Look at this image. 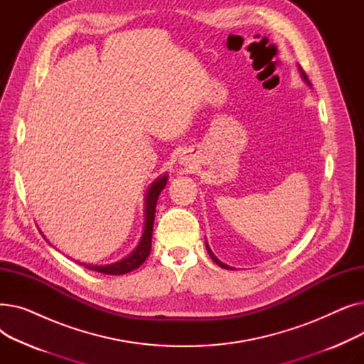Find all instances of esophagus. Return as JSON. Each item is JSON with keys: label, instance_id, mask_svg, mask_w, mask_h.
I'll list each match as a JSON object with an SVG mask.
<instances>
[{"label": "esophagus", "instance_id": "1", "mask_svg": "<svg viewBox=\"0 0 364 364\" xmlns=\"http://www.w3.org/2000/svg\"><path fill=\"white\" fill-rule=\"evenodd\" d=\"M181 164H183V165H188V164H190L188 156H183V158H181Z\"/></svg>", "mask_w": 364, "mask_h": 364}]
</instances>
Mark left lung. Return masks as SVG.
Listing matches in <instances>:
<instances>
[{
    "mask_svg": "<svg viewBox=\"0 0 364 364\" xmlns=\"http://www.w3.org/2000/svg\"><path fill=\"white\" fill-rule=\"evenodd\" d=\"M299 72H301V76H302V80L305 81V82H307L310 87H311V84H310V81H309V78H307V75H305V72L302 70V68H299ZM206 245V251H208V254H209V257H211L213 258V261L215 262V264H218L220 267H223V269H225V270H232V267H228L227 264H224V262H221L215 255H214V252L211 251V250H209V246H208V243H205Z\"/></svg>",
    "mask_w": 364,
    "mask_h": 364,
    "instance_id": "left-lung-1",
    "label": "left lung"
}]
</instances>
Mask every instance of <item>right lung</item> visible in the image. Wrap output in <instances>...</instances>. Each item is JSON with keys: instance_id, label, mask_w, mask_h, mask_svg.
Returning <instances> with one entry per match:
<instances>
[{"instance_id": "1", "label": "right lung", "mask_w": 364, "mask_h": 364, "mask_svg": "<svg viewBox=\"0 0 364 364\" xmlns=\"http://www.w3.org/2000/svg\"><path fill=\"white\" fill-rule=\"evenodd\" d=\"M166 180H168V176H162V177L156 178L150 184V187L147 190L146 202H144L146 203L144 230H143V236H141L139 245L136 246V250H134L128 257L122 258L121 261L107 264V265H92V264H84V262H78V261L76 262L81 265H85L88 270L99 272L103 274H114V276L125 274V273H129L132 270L139 269V267L146 261V258L149 257L150 250H151V233H153V221H155L156 202H158V198L164 190V187L166 186Z\"/></svg>"}]
</instances>
